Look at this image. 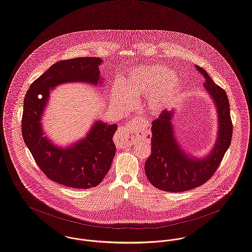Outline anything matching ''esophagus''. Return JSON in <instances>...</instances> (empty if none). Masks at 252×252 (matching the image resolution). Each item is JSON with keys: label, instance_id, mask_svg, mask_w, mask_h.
I'll return each mask as SVG.
<instances>
[{"label": "esophagus", "instance_id": "34e87169", "mask_svg": "<svg viewBox=\"0 0 252 252\" xmlns=\"http://www.w3.org/2000/svg\"><path fill=\"white\" fill-rule=\"evenodd\" d=\"M146 126H148L147 123L141 121L138 118H133L128 122L126 125L120 127L119 130V143L122 146H126L130 143V140L132 139L133 131L138 129L139 127L144 128Z\"/></svg>", "mask_w": 252, "mask_h": 252}]
</instances>
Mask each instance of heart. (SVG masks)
<instances>
[{
  "label": "heart",
  "mask_w": 252,
  "mask_h": 252,
  "mask_svg": "<svg viewBox=\"0 0 252 252\" xmlns=\"http://www.w3.org/2000/svg\"><path fill=\"white\" fill-rule=\"evenodd\" d=\"M181 82L171 68L162 64L144 65L131 71L123 85L115 84L111 98L120 111H127L132 96L146 95V107L158 112L168 107L178 94Z\"/></svg>",
  "instance_id": "b5f03b06"
}]
</instances>
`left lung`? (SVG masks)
I'll list each match as a JSON object with an SVG mask.
<instances>
[{
	"mask_svg": "<svg viewBox=\"0 0 252 252\" xmlns=\"http://www.w3.org/2000/svg\"><path fill=\"white\" fill-rule=\"evenodd\" d=\"M195 66L204 77L203 86L217 107L218 139L205 158L189 157L182 150L174 137V111H162L152 123L151 155L145 162L144 170L152 185L164 191H187L206 183L219 168L232 141V123L227 94L212 81L206 71L199 65Z\"/></svg>",
	"mask_w": 252,
	"mask_h": 252,
	"instance_id": "left-lung-1",
	"label": "left lung"
}]
</instances>
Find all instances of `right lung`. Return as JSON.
Wrapping results in <instances>:
<instances>
[{"mask_svg":"<svg viewBox=\"0 0 252 252\" xmlns=\"http://www.w3.org/2000/svg\"><path fill=\"white\" fill-rule=\"evenodd\" d=\"M102 62L96 57L57 62L31 84L24 98L21 129L25 144L49 179L72 189L94 188L104 179L116 152L112 138L117 125L97 120L85 138L63 148L44 136L42 115L54 87L68 82L101 84Z\"/></svg>","mask_w":252,"mask_h":252,"instance_id":"1","label":"right lung"}]
</instances>
